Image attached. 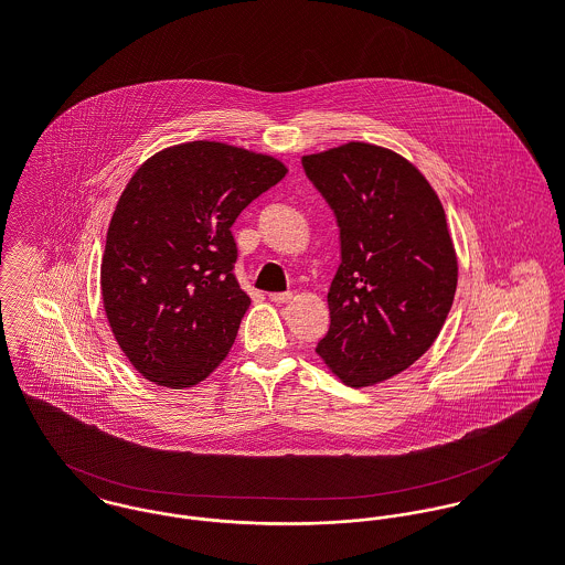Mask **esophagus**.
Wrapping results in <instances>:
<instances>
[{
    "instance_id": "1",
    "label": "esophagus",
    "mask_w": 565,
    "mask_h": 565,
    "mask_svg": "<svg viewBox=\"0 0 565 565\" xmlns=\"http://www.w3.org/2000/svg\"><path fill=\"white\" fill-rule=\"evenodd\" d=\"M294 298L291 291H280V294H269V300L276 302V305H282V302H289Z\"/></svg>"
}]
</instances>
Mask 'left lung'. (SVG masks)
Returning <instances> with one entry per match:
<instances>
[{
	"mask_svg": "<svg viewBox=\"0 0 565 565\" xmlns=\"http://www.w3.org/2000/svg\"><path fill=\"white\" fill-rule=\"evenodd\" d=\"M302 167L334 213L341 256L316 352L343 383L374 385L413 365L450 313L457 256L444 206L411 162L379 146L348 143Z\"/></svg>",
	"mask_w": 565,
	"mask_h": 565,
	"instance_id": "1",
	"label": "left lung"
}]
</instances>
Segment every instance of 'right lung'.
Wrapping results in <instances>:
<instances>
[{
	"instance_id": "obj_1",
	"label": "right lung",
	"mask_w": 565,
	"mask_h": 565,
	"mask_svg": "<svg viewBox=\"0 0 565 565\" xmlns=\"http://www.w3.org/2000/svg\"><path fill=\"white\" fill-rule=\"evenodd\" d=\"M285 173L271 157L193 141L130 178L106 235L102 298L119 348L148 381L191 387L226 359L249 307L231 228Z\"/></svg>"
}]
</instances>
